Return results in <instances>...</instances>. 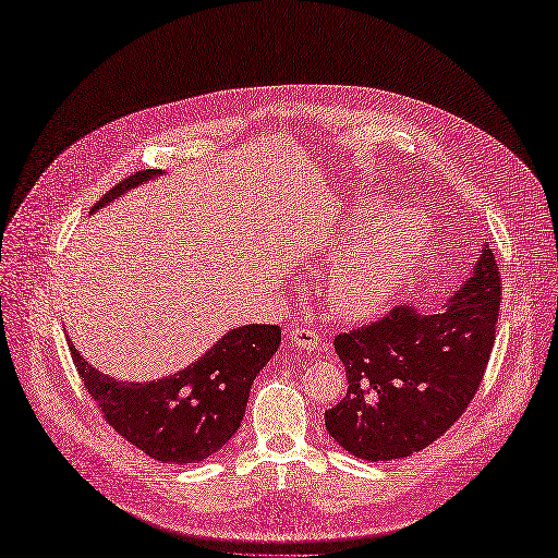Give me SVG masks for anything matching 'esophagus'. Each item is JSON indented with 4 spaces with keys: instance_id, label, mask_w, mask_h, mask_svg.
<instances>
[{
    "instance_id": "1",
    "label": "esophagus",
    "mask_w": 558,
    "mask_h": 558,
    "mask_svg": "<svg viewBox=\"0 0 558 558\" xmlns=\"http://www.w3.org/2000/svg\"><path fill=\"white\" fill-rule=\"evenodd\" d=\"M286 337L291 339L298 349H304V351H314L320 343V337L312 328H302V325H295V328L288 330Z\"/></svg>"
}]
</instances>
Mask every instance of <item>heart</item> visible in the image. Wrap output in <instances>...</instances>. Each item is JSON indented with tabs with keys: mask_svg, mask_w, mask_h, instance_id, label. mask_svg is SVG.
I'll list each match as a JSON object with an SVG mask.
<instances>
[{
	"mask_svg": "<svg viewBox=\"0 0 558 558\" xmlns=\"http://www.w3.org/2000/svg\"><path fill=\"white\" fill-rule=\"evenodd\" d=\"M351 233L372 228L364 242L343 254L325 279L323 295L332 312L345 318L372 316L399 291L429 242V228L422 215H390L378 201H362L353 207Z\"/></svg>",
	"mask_w": 558,
	"mask_h": 558,
	"instance_id": "1",
	"label": "heart"
}]
</instances>
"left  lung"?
Returning <instances> with one entry per match:
<instances>
[{"mask_svg": "<svg viewBox=\"0 0 558 558\" xmlns=\"http://www.w3.org/2000/svg\"><path fill=\"white\" fill-rule=\"evenodd\" d=\"M501 272L483 246L473 277L444 312L395 304L362 328L339 332L335 351L349 378L325 427L369 462L432 446L462 417L483 383L501 310Z\"/></svg>", "mask_w": 558, "mask_h": 558, "instance_id": "1", "label": "left lung"}]
</instances>
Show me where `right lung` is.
I'll use <instances>...</instances> for the list:
<instances>
[{"label":"right lung","mask_w":558,"mask_h":558,"mask_svg":"<svg viewBox=\"0 0 558 558\" xmlns=\"http://www.w3.org/2000/svg\"><path fill=\"white\" fill-rule=\"evenodd\" d=\"M155 175L161 170L133 172L94 209ZM279 343V325H244L191 367L151 383L114 380L89 367L73 343L69 349L89 397L114 432L157 462L191 464L217 452L240 429L252 383Z\"/></svg>","instance_id":"right-lung-1"}]
</instances>
